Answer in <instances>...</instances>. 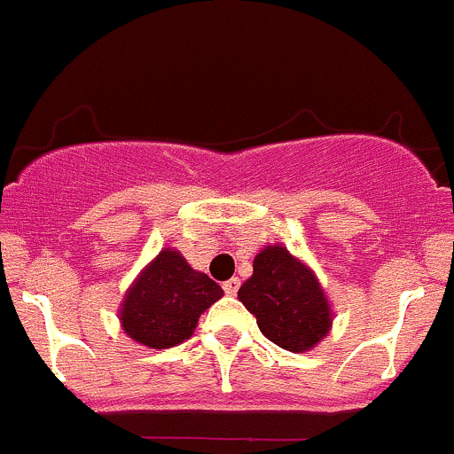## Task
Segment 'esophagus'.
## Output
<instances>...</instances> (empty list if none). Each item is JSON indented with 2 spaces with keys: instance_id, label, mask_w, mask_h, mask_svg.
Here are the masks:
<instances>
[{
  "instance_id": "1",
  "label": "esophagus",
  "mask_w": 454,
  "mask_h": 454,
  "mask_svg": "<svg viewBox=\"0 0 454 454\" xmlns=\"http://www.w3.org/2000/svg\"><path fill=\"white\" fill-rule=\"evenodd\" d=\"M239 286H241V281L235 277V278H228V281H223L222 287L228 296H235L237 292H239Z\"/></svg>"
}]
</instances>
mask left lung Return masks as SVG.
Returning <instances> with one entry per match:
<instances>
[{"label":"left lung","mask_w":454,"mask_h":454,"mask_svg":"<svg viewBox=\"0 0 454 454\" xmlns=\"http://www.w3.org/2000/svg\"><path fill=\"white\" fill-rule=\"evenodd\" d=\"M239 301L261 333L287 351L312 349L332 325L329 303L312 270L283 246H268L254 256L253 277L239 287Z\"/></svg>","instance_id":"1"}]
</instances>
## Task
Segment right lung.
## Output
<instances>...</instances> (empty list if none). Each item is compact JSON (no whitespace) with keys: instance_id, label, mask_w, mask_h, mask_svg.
I'll return each instance as SVG.
<instances>
[{"instance_id":"1","label":"right lung","mask_w":454,"mask_h":454,"mask_svg":"<svg viewBox=\"0 0 454 454\" xmlns=\"http://www.w3.org/2000/svg\"><path fill=\"white\" fill-rule=\"evenodd\" d=\"M222 287L195 272L176 250H162L125 296L121 320L140 345L164 349L191 338L200 314L222 299Z\"/></svg>"}]
</instances>
